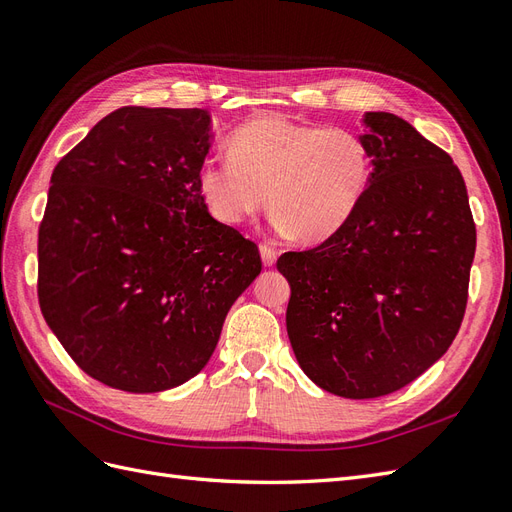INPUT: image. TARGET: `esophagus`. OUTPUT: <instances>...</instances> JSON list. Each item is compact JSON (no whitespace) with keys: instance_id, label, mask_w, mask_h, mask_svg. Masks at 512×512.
<instances>
[{"instance_id":"esophagus-1","label":"esophagus","mask_w":512,"mask_h":512,"mask_svg":"<svg viewBox=\"0 0 512 512\" xmlns=\"http://www.w3.org/2000/svg\"><path fill=\"white\" fill-rule=\"evenodd\" d=\"M259 253H261V259H263V266L272 268L276 263V257H278L276 249H272L270 244H259Z\"/></svg>"}]
</instances>
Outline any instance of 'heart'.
I'll return each instance as SVG.
<instances>
[{"label":"heart","mask_w":512,"mask_h":512,"mask_svg":"<svg viewBox=\"0 0 512 512\" xmlns=\"http://www.w3.org/2000/svg\"><path fill=\"white\" fill-rule=\"evenodd\" d=\"M229 157H208L197 187L214 219L236 227L268 204L283 234L304 244L334 238L353 219L370 185V155L344 127L263 114L229 136Z\"/></svg>","instance_id":"b5f03b06"}]
</instances>
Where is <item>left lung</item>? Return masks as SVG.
Segmentation results:
<instances>
[{
    "label": "left lung",
    "mask_w": 512,
    "mask_h": 512,
    "mask_svg": "<svg viewBox=\"0 0 512 512\" xmlns=\"http://www.w3.org/2000/svg\"><path fill=\"white\" fill-rule=\"evenodd\" d=\"M370 185L340 232L278 272L287 334L312 383L381 398L447 353L468 302L476 227L453 159L391 112L364 114Z\"/></svg>",
    "instance_id": "1"
}]
</instances>
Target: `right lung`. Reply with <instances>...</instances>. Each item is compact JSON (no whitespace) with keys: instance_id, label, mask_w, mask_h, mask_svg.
<instances>
[{"instance_id":"right-lung-1","label":"right lung","mask_w":512,"mask_h":512,"mask_svg":"<svg viewBox=\"0 0 512 512\" xmlns=\"http://www.w3.org/2000/svg\"><path fill=\"white\" fill-rule=\"evenodd\" d=\"M210 140L208 110L125 106L53 170L40 308L78 368L112 389L187 383L261 272L257 244L212 219L197 187Z\"/></svg>"}]
</instances>
